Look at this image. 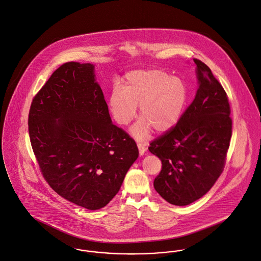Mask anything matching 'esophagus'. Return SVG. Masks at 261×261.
Segmentation results:
<instances>
[{"label":"esophagus","mask_w":261,"mask_h":261,"mask_svg":"<svg viewBox=\"0 0 261 261\" xmlns=\"http://www.w3.org/2000/svg\"><path fill=\"white\" fill-rule=\"evenodd\" d=\"M138 146V150H139V154L140 155H143L146 151V147H145L144 143H137Z\"/></svg>","instance_id":"esophagus-1"}]
</instances>
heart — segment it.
<instances>
[{"mask_svg":"<svg viewBox=\"0 0 261 261\" xmlns=\"http://www.w3.org/2000/svg\"><path fill=\"white\" fill-rule=\"evenodd\" d=\"M187 88L178 78L158 69L136 70L124 78V87L113 88L109 106L118 125L126 126L136 116L141 118L132 128V135L144 139L151 128L164 133L172 129L183 114Z\"/></svg>","mask_w":261,"mask_h":261,"instance_id":"1","label":"heart"}]
</instances>
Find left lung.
Returning <instances> with one entry per match:
<instances>
[{
    "label": "left lung",
    "instance_id": "left-lung-1",
    "mask_svg": "<svg viewBox=\"0 0 261 261\" xmlns=\"http://www.w3.org/2000/svg\"><path fill=\"white\" fill-rule=\"evenodd\" d=\"M199 88L178 123L150 142L149 151L162 163L155 190L167 202L196 201L223 172L232 135L227 94L210 68L193 59Z\"/></svg>",
    "mask_w": 261,
    "mask_h": 261
}]
</instances>
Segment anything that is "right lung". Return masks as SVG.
<instances>
[{"mask_svg": "<svg viewBox=\"0 0 261 261\" xmlns=\"http://www.w3.org/2000/svg\"><path fill=\"white\" fill-rule=\"evenodd\" d=\"M28 125L47 183L86 209L110 202L138 158L134 139L112 123L91 64L61 65L33 98Z\"/></svg>", "mask_w": 261, "mask_h": 261, "instance_id": "add662e5", "label": "right lung"}]
</instances>
